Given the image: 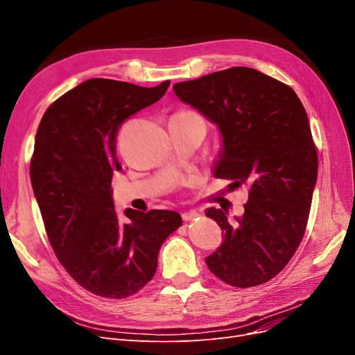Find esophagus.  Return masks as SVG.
Instances as JSON below:
<instances>
[{"label":"esophagus","mask_w":355,"mask_h":355,"mask_svg":"<svg viewBox=\"0 0 355 355\" xmlns=\"http://www.w3.org/2000/svg\"><path fill=\"white\" fill-rule=\"evenodd\" d=\"M200 216V213L198 211H196V210H188V211H184L182 213V219H184L185 222H188V220H194V219H197Z\"/></svg>","instance_id":"1"}]
</instances>
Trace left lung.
<instances>
[{"instance_id": "obj_1", "label": "left lung", "mask_w": 355, "mask_h": 355, "mask_svg": "<svg viewBox=\"0 0 355 355\" xmlns=\"http://www.w3.org/2000/svg\"><path fill=\"white\" fill-rule=\"evenodd\" d=\"M173 92L219 128L213 176L249 187L235 220L225 209L206 210L223 232L206 257L209 270L234 287L270 282L304 239L317 184V149L302 102L288 85L245 67L176 83Z\"/></svg>"}]
</instances>
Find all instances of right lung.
I'll return each instance as SVG.
<instances>
[{
    "mask_svg": "<svg viewBox=\"0 0 355 355\" xmlns=\"http://www.w3.org/2000/svg\"><path fill=\"white\" fill-rule=\"evenodd\" d=\"M170 81L141 87L92 78L53 102L38 125L31 184L50 244L68 274L89 292L123 299L157 271L158 252L182 225L173 210L115 211V139L128 116L155 103Z\"/></svg>",
    "mask_w": 355,
    "mask_h": 355,
    "instance_id": "add662e5",
    "label": "right lung"
}]
</instances>
